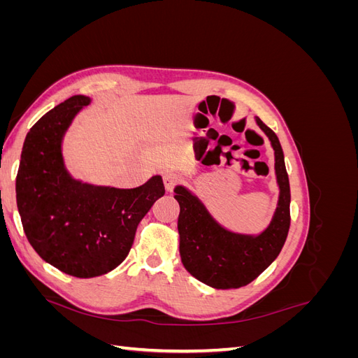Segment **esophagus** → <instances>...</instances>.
Returning a JSON list of instances; mask_svg holds the SVG:
<instances>
[{
  "mask_svg": "<svg viewBox=\"0 0 358 358\" xmlns=\"http://www.w3.org/2000/svg\"><path fill=\"white\" fill-rule=\"evenodd\" d=\"M162 180H164L166 189H167V191H173V188H175V187L178 185V183H179L180 178H179L178 175H175V173L167 171V173H164V175H162Z\"/></svg>",
  "mask_w": 358,
  "mask_h": 358,
  "instance_id": "esophagus-1",
  "label": "esophagus"
}]
</instances>
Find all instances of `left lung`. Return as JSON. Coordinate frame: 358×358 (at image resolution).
Listing matches in <instances>:
<instances>
[{"label": "left lung", "instance_id": "1", "mask_svg": "<svg viewBox=\"0 0 358 358\" xmlns=\"http://www.w3.org/2000/svg\"><path fill=\"white\" fill-rule=\"evenodd\" d=\"M257 125L275 150V173L279 187L276 210L267 229L259 234H242L224 229L213 220L203 201L185 187L175 188L180 206L178 220L179 252L188 272L203 284L230 289L241 288L262 275L282 249L289 230V180L278 136L262 119Z\"/></svg>", "mask_w": 358, "mask_h": 358}]
</instances>
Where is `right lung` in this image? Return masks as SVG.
<instances>
[{
  "mask_svg": "<svg viewBox=\"0 0 358 358\" xmlns=\"http://www.w3.org/2000/svg\"><path fill=\"white\" fill-rule=\"evenodd\" d=\"M90 96L73 95L41 116L25 137L16 201L31 246L46 263L76 278L110 272L127 258L138 222L164 196L161 176L131 189L74 179L62 140Z\"/></svg>",
  "mask_w": 358,
  "mask_h": 358,
  "instance_id": "1",
  "label": "right lung"
}]
</instances>
